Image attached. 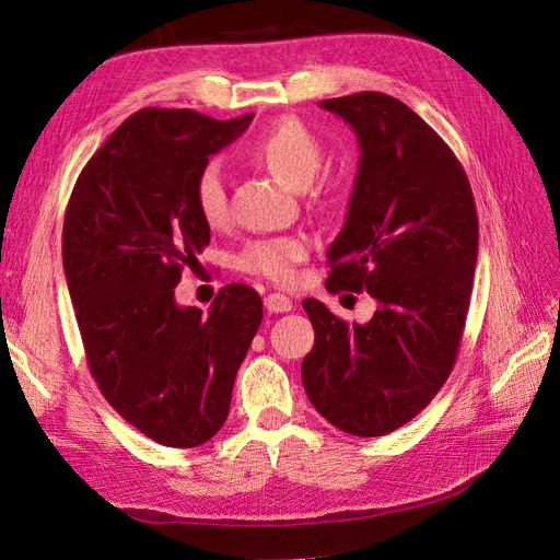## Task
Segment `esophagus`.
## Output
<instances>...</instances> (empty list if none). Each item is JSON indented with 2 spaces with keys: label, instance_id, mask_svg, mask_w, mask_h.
I'll use <instances>...</instances> for the list:
<instances>
[{
  "label": "esophagus",
  "instance_id": "1",
  "mask_svg": "<svg viewBox=\"0 0 560 560\" xmlns=\"http://www.w3.org/2000/svg\"><path fill=\"white\" fill-rule=\"evenodd\" d=\"M264 305H266V311L268 313H289L292 311V301H289L284 294H268L266 299H264Z\"/></svg>",
  "mask_w": 560,
  "mask_h": 560
}]
</instances>
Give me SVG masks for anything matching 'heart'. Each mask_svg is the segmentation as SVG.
<instances>
[{"label":"heart","mask_w":560,"mask_h":560,"mask_svg":"<svg viewBox=\"0 0 560 560\" xmlns=\"http://www.w3.org/2000/svg\"><path fill=\"white\" fill-rule=\"evenodd\" d=\"M249 155L289 187L303 189L322 171L324 145L301 120L284 118L255 139L249 145ZM191 197H195L199 218L208 226L218 229L229 220V180L224 164L218 158L203 162L191 187ZM307 249L311 243L303 236L253 241L241 249L238 268L245 273L287 284L294 280L296 264L307 257Z\"/></svg>","instance_id":"1"}]
</instances>
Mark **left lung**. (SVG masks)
<instances>
[{
  "label": "left lung",
  "mask_w": 560,
  "mask_h": 560,
  "mask_svg": "<svg viewBox=\"0 0 560 560\" xmlns=\"http://www.w3.org/2000/svg\"><path fill=\"white\" fill-rule=\"evenodd\" d=\"M350 125L359 173L329 247V292H369V324H347L317 299L303 311L315 345L301 377L315 410L359 438L417 417L450 377L472 294L477 210L464 166L419 115L382 92L319 102Z\"/></svg>",
  "instance_id": "left-lung-1"
}]
</instances>
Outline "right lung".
Wrapping results in <instances>:
<instances>
[{"mask_svg": "<svg viewBox=\"0 0 560 560\" xmlns=\"http://www.w3.org/2000/svg\"><path fill=\"white\" fill-rule=\"evenodd\" d=\"M253 118L133 113L85 164L67 206L62 261L90 373L113 410L164 447H199L222 429L264 317L241 282L222 287L208 315L173 294L210 243L191 197L197 173Z\"/></svg>", "mask_w": 560, "mask_h": 560, "instance_id": "obj_1", "label": "right lung"}]
</instances>
